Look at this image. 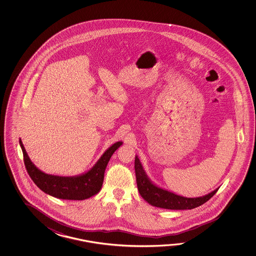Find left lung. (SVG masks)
<instances>
[{"instance_id":"8db88e82","label":"left lung","mask_w":256,"mask_h":256,"mask_svg":"<svg viewBox=\"0 0 256 256\" xmlns=\"http://www.w3.org/2000/svg\"><path fill=\"white\" fill-rule=\"evenodd\" d=\"M136 183L142 198L154 207L162 208L166 210H192L202 206L212 198L220 188L205 196L198 198H186L174 194L154 184L148 178L142 166L139 158L136 156L134 160Z\"/></svg>"}]
</instances>
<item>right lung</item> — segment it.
Listing matches in <instances>:
<instances>
[{
    "mask_svg": "<svg viewBox=\"0 0 256 256\" xmlns=\"http://www.w3.org/2000/svg\"><path fill=\"white\" fill-rule=\"evenodd\" d=\"M19 142L22 148L24 166L34 183L50 196L70 200H87L100 190L104 183V172L110 159L122 144V142L114 144L87 172L74 176H60L46 174L38 168L28 156L21 139Z\"/></svg>",
    "mask_w": 256,
    "mask_h": 256,
    "instance_id": "right-lung-1",
    "label": "right lung"
}]
</instances>
